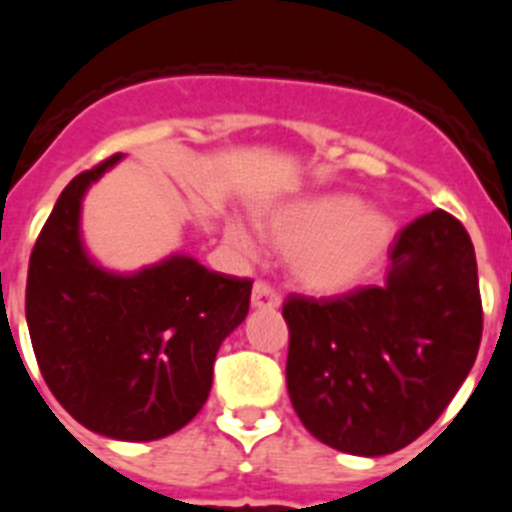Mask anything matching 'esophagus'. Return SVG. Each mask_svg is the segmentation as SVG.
<instances>
[{
    "instance_id": "esophagus-1",
    "label": "esophagus",
    "mask_w": 512,
    "mask_h": 512,
    "mask_svg": "<svg viewBox=\"0 0 512 512\" xmlns=\"http://www.w3.org/2000/svg\"><path fill=\"white\" fill-rule=\"evenodd\" d=\"M251 305L253 307H261V310H266V307H279L282 305V297H279V292L274 287H271L269 282H256L253 284V292H251Z\"/></svg>"
}]
</instances>
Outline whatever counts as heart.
Instances as JSON below:
<instances>
[{
	"instance_id": "obj_1",
	"label": "heart",
	"mask_w": 512,
	"mask_h": 512,
	"mask_svg": "<svg viewBox=\"0 0 512 512\" xmlns=\"http://www.w3.org/2000/svg\"><path fill=\"white\" fill-rule=\"evenodd\" d=\"M271 241L292 253L295 277L312 292H343L377 266L392 243V220L354 194H323L284 207L266 220ZM233 246L248 248L241 228Z\"/></svg>"
}]
</instances>
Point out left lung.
Instances as JSON below:
<instances>
[{"mask_svg": "<svg viewBox=\"0 0 512 512\" xmlns=\"http://www.w3.org/2000/svg\"><path fill=\"white\" fill-rule=\"evenodd\" d=\"M382 287L289 295L287 390L302 425L330 449L384 456L449 408L482 341L474 246L433 210L397 233Z\"/></svg>", "mask_w": 512, "mask_h": 512, "instance_id": "obj_1", "label": "left lung"}]
</instances>
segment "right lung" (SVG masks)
<instances>
[{
    "label": "right lung",
    "instance_id": "obj_1",
    "mask_svg": "<svg viewBox=\"0 0 512 512\" xmlns=\"http://www.w3.org/2000/svg\"><path fill=\"white\" fill-rule=\"evenodd\" d=\"M120 156L58 197L30 253L25 315L40 374L71 418L117 441H156L207 402L217 348L246 320L253 282L184 253L135 274L92 261L81 200Z\"/></svg>",
    "mask_w": 512,
    "mask_h": 512
}]
</instances>
